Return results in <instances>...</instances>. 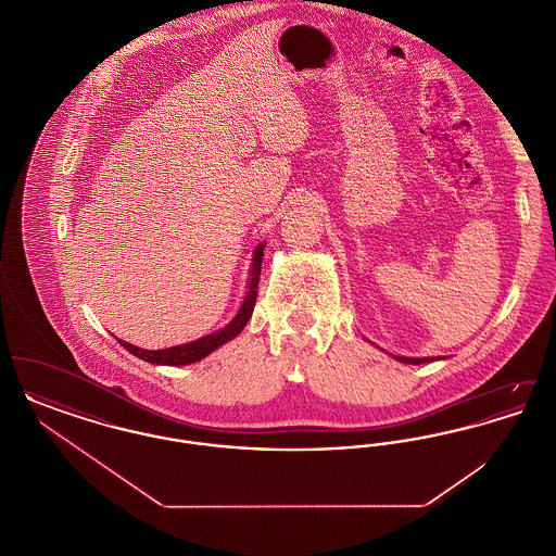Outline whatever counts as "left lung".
Returning <instances> with one entry per match:
<instances>
[{
  "mask_svg": "<svg viewBox=\"0 0 556 556\" xmlns=\"http://www.w3.org/2000/svg\"><path fill=\"white\" fill-rule=\"evenodd\" d=\"M400 363H406V365H424V363H431L433 358H408V356H394Z\"/></svg>",
  "mask_w": 556,
  "mask_h": 556,
  "instance_id": "obj_1",
  "label": "left lung"
}]
</instances>
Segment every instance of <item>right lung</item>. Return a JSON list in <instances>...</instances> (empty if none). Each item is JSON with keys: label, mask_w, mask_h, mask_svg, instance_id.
<instances>
[{"label": "right lung", "mask_w": 556, "mask_h": 556, "mask_svg": "<svg viewBox=\"0 0 556 556\" xmlns=\"http://www.w3.org/2000/svg\"><path fill=\"white\" fill-rule=\"evenodd\" d=\"M265 243H261L256 250H254V258H252V268H250V281H248V291H245V298L239 306L238 315L236 318L225 325L223 329L214 331L211 336H204L195 342H189L184 345H173V348H164V350H143V348H137V345L129 344V342H123L118 340L121 345L125 350H129L132 356L146 361V363H152V365H170V367H184V365H191V363H198L202 361L204 356H208L211 352H214L218 345L227 344L229 340L238 338L241 333V329L245 327V323L252 317L254 313V304H256V295H258V281H261V266H263V256H265Z\"/></svg>", "instance_id": "1"}]
</instances>
